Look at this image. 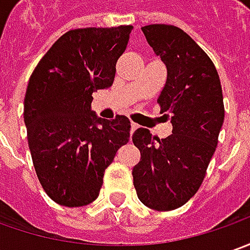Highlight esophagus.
<instances>
[{"mask_svg": "<svg viewBox=\"0 0 250 250\" xmlns=\"http://www.w3.org/2000/svg\"><path fill=\"white\" fill-rule=\"evenodd\" d=\"M137 128H138V125H137V123H131V130H130V133L133 134L134 131H135V130H137Z\"/></svg>", "mask_w": 250, "mask_h": 250, "instance_id": "esophagus-1", "label": "esophagus"}]
</instances>
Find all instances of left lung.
<instances>
[{
    "label": "left lung",
    "instance_id": "1",
    "mask_svg": "<svg viewBox=\"0 0 250 250\" xmlns=\"http://www.w3.org/2000/svg\"><path fill=\"white\" fill-rule=\"evenodd\" d=\"M142 31L167 67L158 104L171 115L173 133L160 140L148 128L135 130L141 159L133 168L134 188L145 206L168 211L188 202L206 176L224 122L223 90L214 63L184 30L148 24Z\"/></svg>",
    "mask_w": 250,
    "mask_h": 250
}]
</instances>
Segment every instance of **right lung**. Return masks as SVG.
<instances>
[{
  "mask_svg": "<svg viewBox=\"0 0 250 250\" xmlns=\"http://www.w3.org/2000/svg\"><path fill=\"white\" fill-rule=\"evenodd\" d=\"M133 26L66 31L33 70L23 117L31 159L47 195L58 205L94 202L117 149L130 140V120L97 117L92 92L109 88Z\"/></svg>",
  "mask_w": 250,
  "mask_h": 250,
  "instance_id": "1",
  "label": "right lung"
}]
</instances>
